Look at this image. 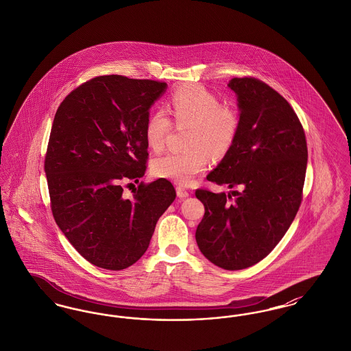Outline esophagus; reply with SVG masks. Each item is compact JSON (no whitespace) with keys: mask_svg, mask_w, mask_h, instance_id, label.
<instances>
[{"mask_svg":"<svg viewBox=\"0 0 351 351\" xmlns=\"http://www.w3.org/2000/svg\"><path fill=\"white\" fill-rule=\"evenodd\" d=\"M176 193H178V196H179L180 199H185V197H188V196L191 195L189 191L185 189L183 185H178V186H176Z\"/></svg>","mask_w":351,"mask_h":351,"instance_id":"34e87169","label":"esophagus"}]
</instances>
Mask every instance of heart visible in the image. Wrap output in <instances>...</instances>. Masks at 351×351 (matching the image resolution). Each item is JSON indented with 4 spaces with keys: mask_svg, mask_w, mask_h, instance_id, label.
<instances>
[{
    "mask_svg": "<svg viewBox=\"0 0 351 351\" xmlns=\"http://www.w3.org/2000/svg\"><path fill=\"white\" fill-rule=\"evenodd\" d=\"M167 112L178 128L191 126L186 141L189 149L158 156L151 168L158 178L188 185L208 168L209 154L219 159L233 149L241 118L235 108L221 105L217 96L200 84L176 89L168 102ZM171 129L172 122L165 110L151 113L145 125V138L152 150L165 147Z\"/></svg>",
    "mask_w": 351,
    "mask_h": 351,
    "instance_id": "b5f03b06",
    "label": "heart"
}]
</instances>
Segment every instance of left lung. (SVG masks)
Returning a JSON list of instances; mask_svg holds the SVG:
<instances>
[{
	"instance_id": "8db88e82",
	"label": "left lung",
	"mask_w": 351,
	"mask_h": 351,
	"mask_svg": "<svg viewBox=\"0 0 351 351\" xmlns=\"http://www.w3.org/2000/svg\"><path fill=\"white\" fill-rule=\"evenodd\" d=\"M228 85L238 97L239 133L206 179L241 191H196L205 206L196 242L213 265L234 271L261 262L287 233L302 200L308 149L300 119L275 89L255 77Z\"/></svg>"
}]
</instances>
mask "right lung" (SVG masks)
<instances>
[{
    "label": "right lung",
    "instance_id": "obj_1",
    "mask_svg": "<svg viewBox=\"0 0 351 351\" xmlns=\"http://www.w3.org/2000/svg\"><path fill=\"white\" fill-rule=\"evenodd\" d=\"M167 84L106 75L73 89L60 104L45 158L51 210L71 245L105 269L134 265L159 217L176 197L167 179L139 182L149 159L145 125Z\"/></svg>",
    "mask_w": 351,
    "mask_h": 351
}]
</instances>
